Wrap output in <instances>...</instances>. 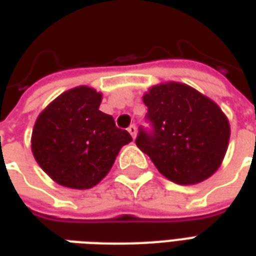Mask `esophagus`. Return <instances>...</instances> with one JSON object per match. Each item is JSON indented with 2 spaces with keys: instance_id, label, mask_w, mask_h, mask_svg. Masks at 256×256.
<instances>
[{
  "instance_id": "34e87169",
  "label": "esophagus",
  "mask_w": 256,
  "mask_h": 256,
  "mask_svg": "<svg viewBox=\"0 0 256 256\" xmlns=\"http://www.w3.org/2000/svg\"><path fill=\"white\" fill-rule=\"evenodd\" d=\"M128 132L132 134V137H133V138H136V134H137V128H136V124H130L128 128Z\"/></svg>"
}]
</instances>
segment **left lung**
<instances>
[{"mask_svg":"<svg viewBox=\"0 0 256 256\" xmlns=\"http://www.w3.org/2000/svg\"><path fill=\"white\" fill-rule=\"evenodd\" d=\"M150 130L138 128L136 144L156 168L180 185L211 177L228 150L230 126L225 114L188 84L168 82L145 93Z\"/></svg>","mask_w":256,"mask_h":256,"instance_id":"obj_1","label":"left lung"}]
</instances>
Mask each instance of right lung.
Listing matches in <instances>:
<instances>
[{"mask_svg": "<svg viewBox=\"0 0 256 256\" xmlns=\"http://www.w3.org/2000/svg\"><path fill=\"white\" fill-rule=\"evenodd\" d=\"M101 93L88 86L64 92L40 114L31 137L36 163L53 181L89 189L111 170L132 136L98 110Z\"/></svg>", "mask_w": 256, "mask_h": 256, "instance_id": "1", "label": "right lung"}]
</instances>
